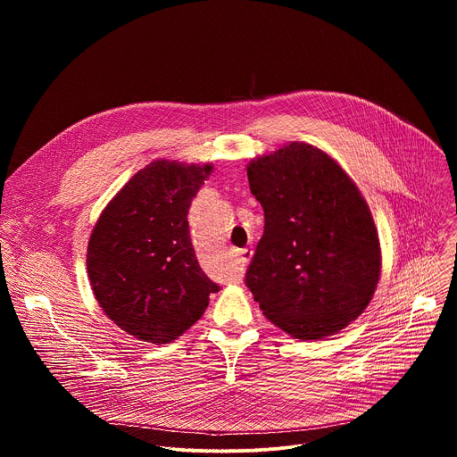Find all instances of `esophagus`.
<instances>
[{
  "instance_id": "34e87169",
  "label": "esophagus",
  "mask_w": 457,
  "mask_h": 457,
  "mask_svg": "<svg viewBox=\"0 0 457 457\" xmlns=\"http://www.w3.org/2000/svg\"><path fill=\"white\" fill-rule=\"evenodd\" d=\"M251 254H253V251H249V249H238V251H237V260H238V264L245 266V264L249 262Z\"/></svg>"
}]
</instances>
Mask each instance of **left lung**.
Listing matches in <instances>:
<instances>
[{
	"label": "left lung",
	"mask_w": 457,
	"mask_h": 457,
	"mask_svg": "<svg viewBox=\"0 0 457 457\" xmlns=\"http://www.w3.org/2000/svg\"><path fill=\"white\" fill-rule=\"evenodd\" d=\"M264 235L245 271L260 309L287 335H337L369 305L381 254L370 210L320 148L291 143L247 164Z\"/></svg>",
	"instance_id": "1"
}]
</instances>
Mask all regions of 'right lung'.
I'll use <instances>...</instances> for the list:
<instances>
[{
  "mask_svg": "<svg viewBox=\"0 0 457 457\" xmlns=\"http://www.w3.org/2000/svg\"><path fill=\"white\" fill-rule=\"evenodd\" d=\"M213 166L159 159L137 171L101 213L87 270L104 314L143 342L170 344L197 321L220 287L189 238L187 212Z\"/></svg>",
  "mask_w": 457,
  "mask_h": 457,
  "instance_id": "add662e5",
  "label": "right lung"
}]
</instances>
